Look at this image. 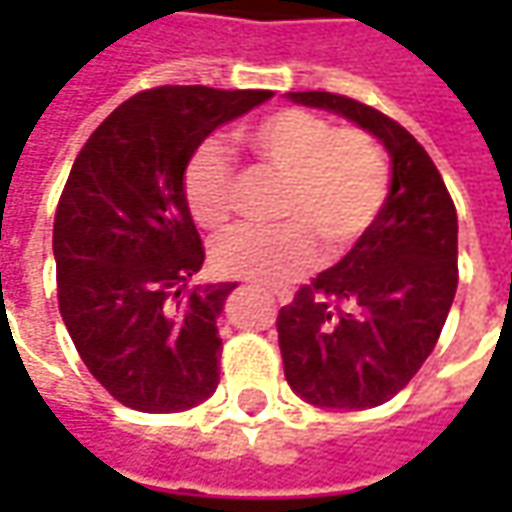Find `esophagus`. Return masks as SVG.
<instances>
[{"label":"esophagus","instance_id":"1","mask_svg":"<svg viewBox=\"0 0 512 512\" xmlns=\"http://www.w3.org/2000/svg\"><path fill=\"white\" fill-rule=\"evenodd\" d=\"M273 296H276L282 305H287V302L293 299V293H290V290H285V287H273Z\"/></svg>","mask_w":512,"mask_h":512}]
</instances>
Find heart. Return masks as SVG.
Returning <instances> with one entry per match:
<instances>
[{
  "instance_id": "obj_1",
  "label": "heart",
  "mask_w": 512,
  "mask_h": 512,
  "mask_svg": "<svg viewBox=\"0 0 512 512\" xmlns=\"http://www.w3.org/2000/svg\"><path fill=\"white\" fill-rule=\"evenodd\" d=\"M245 145L287 176L282 227H236L213 245V265L225 276L282 285L316 262L319 239L330 253L356 245L373 227L387 196L379 148L359 130H336L307 110H276L247 125ZM190 216L207 230L233 213V162L219 139H205L182 170Z\"/></svg>"
}]
</instances>
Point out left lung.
Segmentation results:
<instances>
[{
    "mask_svg": "<svg viewBox=\"0 0 512 512\" xmlns=\"http://www.w3.org/2000/svg\"><path fill=\"white\" fill-rule=\"evenodd\" d=\"M287 99L350 119L382 142L393 165L373 227L276 322L296 396L330 410H367L393 399L439 342L459 285L456 207L427 150L390 116L325 90Z\"/></svg>",
    "mask_w": 512,
    "mask_h": 512,
    "instance_id": "1",
    "label": "left lung"
}]
</instances>
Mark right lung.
Listing matches in <instances>:
<instances>
[{"mask_svg": "<svg viewBox=\"0 0 512 512\" xmlns=\"http://www.w3.org/2000/svg\"><path fill=\"white\" fill-rule=\"evenodd\" d=\"M270 90L165 85L128 99L90 133L56 207L59 313L93 379L142 413L213 396L216 319L233 282H187L205 250L182 193L187 156Z\"/></svg>", "mask_w": 512, "mask_h": 512, "instance_id": "right-lung-1", "label": "right lung"}]
</instances>
